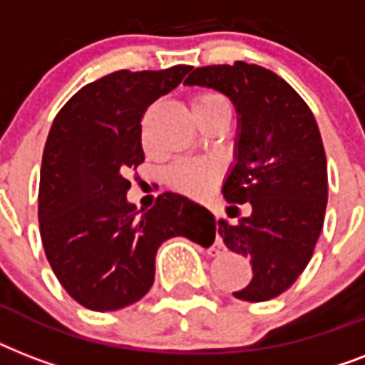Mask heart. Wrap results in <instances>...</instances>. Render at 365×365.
<instances>
[{
	"label": "heart",
	"instance_id": "heart-1",
	"mask_svg": "<svg viewBox=\"0 0 365 365\" xmlns=\"http://www.w3.org/2000/svg\"><path fill=\"white\" fill-rule=\"evenodd\" d=\"M225 104V100L220 98L217 94H200L193 102V110L202 106ZM216 166L210 163H200V160H180L168 170V182L178 189L183 191H202L208 185L212 178L216 176Z\"/></svg>",
	"mask_w": 365,
	"mask_h": 365
}]
</instances>
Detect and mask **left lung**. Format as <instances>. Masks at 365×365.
Segmentation results:
<instances>
[{
  "label": "left lung",
  "mask_w": 365,
  "mask_h": 365,
  "mask_svg": "<svg viewBox=\"0 0 365 365\" xmlns=\"http://www.w3.org/2000/svg\"><path fill=\"white\" fill-rule=\"evenodd\" d=\"M183 85L225 94L239 115L222 193L252 212L235 225L217 220L216 231L252 263V280L235 297L272 299L305 271L324 225L328 168L314 115L282 77L255 64L197 68Z\"/></svg>",
  "instance_id": "1"
}]
</instances>
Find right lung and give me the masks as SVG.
<instances>
[{
    "label": "right lung",
    "instance_id": "1",
    "mask_svg": "<svg viewBox=\"0 0 365 365\" xmlns=\"http://www.w3.org/2000/svg\"><path fill=\"white\" fill-rule=\"evenodd\" d=\"M189 66L113 71L77 91L54 117L39 174V229L68 294L91 311H119L153 286L165 240L210 244V210L166 191L149 210L126 199L125 174L143 163L142 115L182 83Z\"/></svg>",
    "mask_w": 365,
    "mask_h": 365
}]
</instances>
